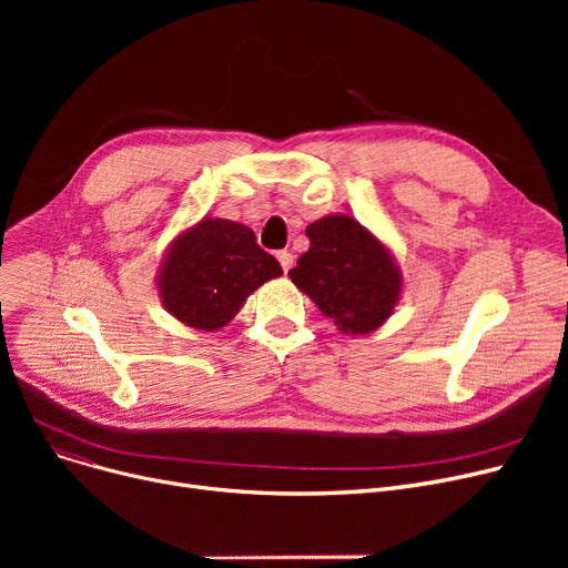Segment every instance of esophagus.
Here are the masks:
<instances>
[{
	"label": "esophagus",
	"mask_w": 568,
	"mask_h": 568,
	"mask_svg": "<svg viewBox=\"0 0 568 568\" xmlns=\"http://www.w3.org/2000/svg\"><path fill=\"white\" fill-rule=\"evenodd\" d=\"M278 262H281V266H283V272L287 274L290 272V266H292V262H294V255L290 253V251H278Z\"/></svg>",
	"instance_id": "obj_1"
}]
</instances>
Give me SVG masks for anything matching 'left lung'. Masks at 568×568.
<instances>
[{
	"label": "left lung",
	"instance_id": "1",
	"mask_svg": "<svg viewBox=\"0 0 568 568\" xmlns=\"http://www.w3.org/2000/svg\"><path fill=\"white\" fill-rule=\"evenodd\" d=\"M311 248L290 268L292 283L347 336H368L392 317L403 292L396 257L347 214L306 227Z\"/></svg>",
	"mask_w": 568,
	"mask_h": 568
}]
</instances>
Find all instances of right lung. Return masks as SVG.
Returning <instances> with one entry per match:
<instances>
[{
  "label": "right lung",
  "instance_id": "obj_1",
  "mask_svg": "<svg viewBox=\"0 0 568 568\" xmlns=\"http://www.w3.org/2000/svg\"><path fill=\"white\" fill-rule=\"evenodd\" d=\"M283 276L251 227L204 216L179 232L159 266L163 308L200 332H219L266 281Z\"/></svg>",
  "mask_w": 568,
  "mask_h": 568
}]
</instances>
